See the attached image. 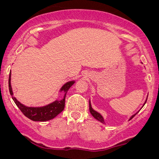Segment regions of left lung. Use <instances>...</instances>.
I'll return each mask as SVG.
<instances>
[{"instance_id": "left-lung-1", "label": "left lung", "mask_w": 159, "mask_h": 159, "mask_svg": "<svg viewBox=\"0 0 159 159\" xmlns=\"http://www.w3.org/2000/svg\"><path fill=\"white\" fill-rule=\"evenodd\" d=\"M146 101H147V100L146 101H145V103L144 104H145V103H146ZM89 109H90V114L93 115V116L94 117L95 119H96L97 120H98L99 121H101V122H102V123H105L104 122V120H103V116H101V114H99V113H98L97 111H95V110H93V108H92V107H91V104H90V103H89ZM137 114V113L135 114H134L133 116H131V118H130V119H132V118H133V117L135 116V115ZM129 119V120H130Z\"/></svg>"}]
</instances>
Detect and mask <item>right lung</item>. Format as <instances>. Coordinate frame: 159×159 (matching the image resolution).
<instances>
[{"label":"right lung","instance_id":"add662e5","mask_svg":"<svg viewBox=\"0 0 159 159\" xmlns=\"http://www.w3.org/2000/svg\"><path fill=\"white\" fill-rule=\"evenodd\" d=\"M74 83H75V81H71L64 84V86L61 89V91H64L65 95L64 98L60 101L57 100V101L47 106H43V107H27V106L21 104L20 102L17 101L16 98L13 96L12 88L11 86V72L9 74V78H8V88H9L10 94L12 96V99L14 100V103H16V105L18 106V108L25 116L34 121H45L51 120L58 114H59L64 108L65 97H66L67 91Z\"/></svg>","mask_w":159,"mask_h":159}]
</instances>
